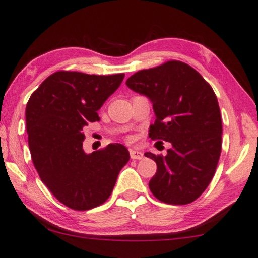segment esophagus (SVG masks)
<instances>
[{"label":"esophagus","instance_id":"1","mask_svg":"<svg viewBox=\"0 0 258 258\" xmlns=\"http://www.w3.org/2000/svg\"><path fill=\"white\" fill-rule=\"evenodd\" d=\"M130 157H132V159L135 160H141L143 159V153L141 151H135V150H130Z\"/></svg>","mask_w":258,"mask_h":258}]
</instances>
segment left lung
<instances>
[{
    "mask_svg": "<svg viewBox=\"0 0 258 258\" xmlns=\"http://www.w3.org/2000/svg\"><path fill=\"white\" fill-rule=\"evenodd\" d=\"M125 84L152 101L156 121L149 137L172 144L165 157L145 153L157 164L150 190L164 203H191L208 188L221 152L223 124L216 93L198 71L176 60L137 71Z\"/></svg>",
    "mask_w": 258,
    "mask_h": 258,
    "instance_id": "1",
    "label": "left lung"
}]
</instances>
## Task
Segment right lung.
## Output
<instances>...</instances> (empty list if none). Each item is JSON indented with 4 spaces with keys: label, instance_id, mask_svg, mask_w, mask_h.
<instances>
[{
    "label": "right lung",
    "instance_id": "obj_1",
    "mask_svg": "<svg viewBox=\"0 0 258 258\" xmlns=\"http://www.w3.org/2000/svg\"><path fill=\"white\" fill-rule=\"evenodd\" d=\"M124 74L88 75L56 71L31 94L26 104L29 148L35 169L50 192L76 211L108 200L130 154L108 144L91 154L83 150V128L99 121L97 110L115 92Z\"/></svg>",
    "mask_w": 258,
    "mask_h": 258
}]
</instances>
